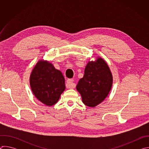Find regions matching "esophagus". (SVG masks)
Segmentation results:
<instances>
[{
	"instance_id": "esophagus-1",
	"label": "esophagus",
	"mask_w": 149,
	"mask_h": 149,
	"mask_svg": "<svg viewBox=\"0 0 149 149\" xmlns=\"http://www.w3.org/2000/svg\"><path fill=\"white\" fill-rule=\"evenodd\" d=\"M74 79H68L67 81L66 82V87L67 88H74L75 87V84L73 82Z\"/></svg>"
}]
</instances>
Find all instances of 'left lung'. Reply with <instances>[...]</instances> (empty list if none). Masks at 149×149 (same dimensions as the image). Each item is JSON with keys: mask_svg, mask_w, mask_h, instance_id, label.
<instances>
[{"mask_svg": "<svg viewBox=\"0 0 149 149\" xmlns=\"http://www.w3.org/2000/svg\"><path fill=\"white\" fill-rule=\"evenodd\" d=\"M113 84V77L108 65L102 58L89 62L83 78L77 85V90L83 103L90 107H95L109 94Z\"/></svg>", "mask_w": 149, "mask_h": 149, "instance_id": "left-lung-1", "label": "left lung"}]
</instances>
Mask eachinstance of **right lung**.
Wrapping results in <instances>:
<instances>
[{
	"label": "right lung",
	"instance_id": "1",
	"mask_svg": "<svg viewBox=\"0 0 149 149\" xmlns=\"http://www.w3.org/2000/svg\"><path fill=\"white\" fill-rule=\"evenodd\" d=\"M30 84L38 100L48 106L55 104L65 89L62 72L47 61L36 63L30 77Z\"/></svg>",
	"mask_w": 149,
	"mask_h": 149
}]
</instances>
